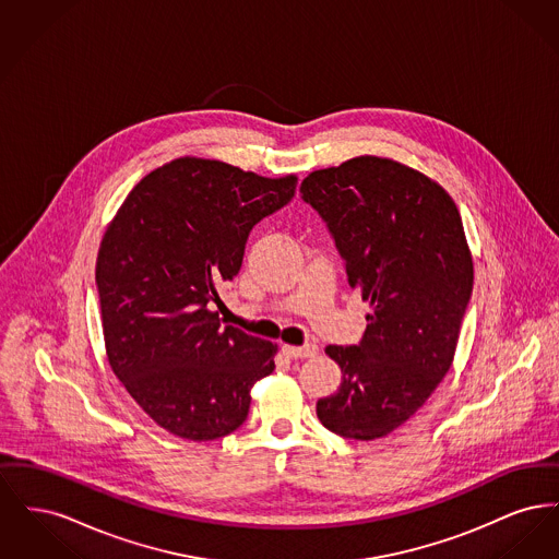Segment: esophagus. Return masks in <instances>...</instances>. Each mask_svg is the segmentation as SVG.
Listing matches in <instances>:
<instances>
[{"label":"esophagus","mask_w":559,"mask_h":559,"mask_svg":"<svg viewBox=\"0 0 559 559\" xmlns=\"http://www.w3.org/2000/svg\"><path fill=\"white\" fill-rule=\"evenodd\" d=\"M283 354H287L289 358H312L319 354V346L314 344H306V346H283Z\"/></svg>","instance_id":"esophagus-1"}]
</instances>
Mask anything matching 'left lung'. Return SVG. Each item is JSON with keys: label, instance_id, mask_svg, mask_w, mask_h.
Wrapping results in <instances>:
<instances>
[{"label": "left lung", "instance_id": "1", "mask_svg": "<svg viewBox=\"0 0 559 559\" xmlns=\"http://www.w3.org/2000/svg\"><path fill=\"white\" fill-rule=\"evenodd\" d=\"M371 304L358 346H326L342 369L317 402L320 424L374 440L411 419L449 372L472 289L474 262L449 192L399 160L356 157L312 171L299 187Z\"/></svg>", "mask_w": 559, "mask_h": 559}]
</instances>
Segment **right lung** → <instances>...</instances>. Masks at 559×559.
Masks as SVG:
<instances>
[{
	"label": "right lung",
	"instance_id": "right-lung-1",
	"mask_svg": "<svg viewBox=\"0 0 559 559\" xmlns=\"http://www.w3.org/2000/svg\"><path fill=\"white\" fill-rule=\"evenodd\" d=\"M295 176L222 160L165 163L108 224L96 262L110 369L169 433L205 442L242 426L276 346L222 324L217 285L239 274L251 228L285 207Z\"/></svg>",
	"mask_w": 559,
	"mask_h": 559
}]
</instances>
